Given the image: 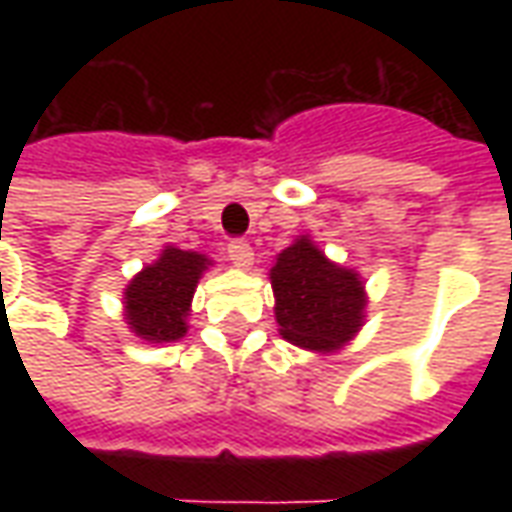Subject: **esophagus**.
I'll return each mask as SVG.
<instances>
[{
    "instance_id": "1",
    "label": "esophagus",
    "mask_w": 512,
    "mask_h": 512,
    "mask_svg": "<svg viewBox=\"0 0 512 512\" xmlns=\"http://www.w3.org/2000/svg\"><path fill=\"white\" fill-rule=\"evenodd\" d=\"M227 257H230L238 268H249L252 266V260H255V252H252L249 241H244V238H235V241L227 244Z\"/></svg>"
}]
</instances>
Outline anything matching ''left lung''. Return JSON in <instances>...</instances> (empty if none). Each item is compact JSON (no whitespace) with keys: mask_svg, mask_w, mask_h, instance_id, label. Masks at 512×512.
Returning <instances> with one entry per match:
<instances>
[{"mask_svg":"<svg viewBox=\"0 0 512 512\" xmlns=\"http://www.w3.org/2000/svg\"><path fill=\"white\" fill-rule=\"evenodd\" d=\"M279 332L310 351H334L365 321V288L354 271L329 263L310 238H299L271 268Z\"/></svg>","mask_w":512,"mask_h":512,"instance_id":"left-lung-1","label":"left lung"}]
</instances>
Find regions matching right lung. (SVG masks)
Returning a JSON list of instances; mask_svg holds the SVG:
<instances>
[{
    "mask_svg": "<svg viewBox=\"0 0 512 512\" xmlns=\"http://www.w3.org/2000/svg\"><path fill=\"white\" fill-rule=\"evenodd\" d=\"M208 257L167 246L153 266L126 288V321L147 343H172L186 334L191 296Z\"/></svg>",
    "mask_w": 512,
    "mask_h": 512,
    "instance_id": "right-lung-1",
    "label": "right lung"
}]
</instances>
